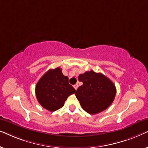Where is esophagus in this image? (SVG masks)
<instances>
[{"mask_svg": "<svg viewBox=\"0 0 148 148\" xmlns=\"http://www.w3.org/2000/svg\"><path fill=\"white\" fill-rule=\"evenodd\" d=\"M73 87H74V88L75 89V90H77V88H78V85H77V84L74 85Z\"/></svg>", "mask_w": 148, "mask_h": 148, "instance_id": "esophagus-1", "label": "esophagus"}]
</instances>
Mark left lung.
<instances>
[{"label": "left lung", "instance_id": "obj_1", "mask_svg": "<svg viewBox=\"0 0 148 148\" xmlns=\"http://www.w3.org/2000/svg\"><path fill=\"white\" fill-rule=\"evenodd\" d=\"M83 85L75 96L86 112L96 114L106 110L114 100L116 90L112 81L100 73L86 71L79 75Z\"/></svg>", "mask_w": 148, "mask_h": 148}]
</instances>
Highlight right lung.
<instances>
[{"label":"right lung","instance_id":"1","mask_svg":"<svg viewBox=\"0 0 148 148\" xmlns=\"http://www.w3.org/2000/svg\"><path fill=\"white\" fill-rule=\"evenodd\" d=\"M76 90L69 84L68 77L57 67L48 70L36 86V95L38 102L48 110L54 112L62 108L70 95Z\"/></svg>","mask_w":148,"mask_h":148}]
</instances>
